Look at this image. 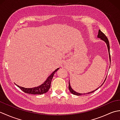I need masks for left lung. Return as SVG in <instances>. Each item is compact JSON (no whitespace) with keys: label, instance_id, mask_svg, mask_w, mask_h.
<instances>
[{"label":"left lung","instance_id":"1","mask_svg":"<svg viewBox=\"0 0 120 120\" xmlns=\"http://www.w3.org/2000/svg\"><path fill=\"white\" fill-rule=\"evenodd\" d=\"M98 38H101V40H103L105 42V43H106L107 46V48H108V52H109V59H110V61H111L110 55V53H109V52H110V46H109V41H108V38H107V37L106 36L105 34H104L103 32H101L100 30H98ZM106 79H105V81H104V82H105V81ZM104 82H103V83L102 85H101L100 86H102V85H103ZM100 86H99V87H100ZM99 87H98V88H97V89H96V90H94V91H91V92H90L86 93V94H90V93H92L94 92V91H95L96 90H98V89ZM68 89H69V90H70V91L71 92V93H72L73 94H74V95H83V94H82V93H77V92H76L74 91V90H73L72 88H71V85H70V81H69V86H68ZM84 94H86V93H85Z\"/></svg>","mask_w":120,"mask_h":120}]
</instances>
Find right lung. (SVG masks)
<instances>
[{"label": "right lung", "instance_id": "obj_1", "mask_svg": "<svg viewBox=\"0 0 120 120\" xmlns=\"http://www.w3.org/2000/svg\"><path fill=\"white\" fill-rule=\"evenodd\" d=\"M59 69V68H58L53 71L52 74H50L49 77H48L47 79L45 81V82L37 87L32 88H25L24 87H22L16 85L18 87H19L21 90L24 92L25 93H28V94H43L44 93H46L49 90V89L50 88L51 82H52V79L53 76L54 75L55 73Z\"/></svg>", "mask_w": 120, "mask_h": 120}]
</instances>
